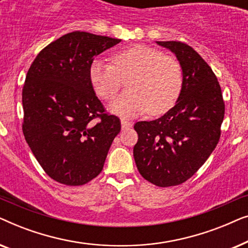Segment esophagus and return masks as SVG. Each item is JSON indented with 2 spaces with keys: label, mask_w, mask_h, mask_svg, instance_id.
<instances>
[{
  "label": "esophagus",
  "mask_w": 248,
  "mask_h": 248,
  "mask_svg": "<svg viewBox=\"0 0 248 248\" xmlns=\"http://www.w3.org/2000/svg\"><path fill=\"white\" fill-rule=\"evenodd\" d=\"M121 124H122V130H127V128L132 127V125H133L132 122L126 121V120H121Z\"/></svg>",
  "instance_id": "1"
}]
</instances>
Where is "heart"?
Returning a JSON list of instances; mask_svg holds the SVG:
<instances>
[{
  "mask_svg": "<svg viewBox=\"0 0 248 248\" xmlns=\"http://www.w3.org/2000/svg\"><path fill=\"white\" fill-rule=\"evenodd\" d=\"M128 93L109 105V110L122 117H133L149 110L165 113L174 106L183 88V71L174 57L147 45H134L113 56V64L94 60L89 67V80L94 93L111 100L121 90L123 80Z\"/></svg>",
  "mask_w": 248,
  "mask_h": 248,
  "instance_id": "heart-1",
  "label": "heart"
}]
</instances>
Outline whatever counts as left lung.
Wrapping results in <instances>:
<instances>
[{
	"instance_id": "left-lung-1",
	"label": "left lung",
	"mask_w": 248,
	"mask_h": 248,
	"mask_svg": "<svg viewBox=\"0 0 248 248\" xmlns=\"http://www.w3.org/2000/svg\"><path fill=\"white\" fill-rule=\"evenodd\" d=\"M177 57L183 88L175 106L155 121L134 125L133 148L142 177L159 186L179 185L204 164L220 139L225 103L220 84L208 63L181 42H157Z\"/></svg>"
}]
</instances>
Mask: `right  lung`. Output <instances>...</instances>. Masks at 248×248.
<instances>
[{"mask_svg": "<svg viewBox=\"0 0 248 248\" xmlns=\"http://www.w3.org/2000/svg\"><path fill=\"white\" fill-rule=\"evenodd\" d=\"M120 42L86 31L66 33L47 45L27 73L23 135L46 174L61 184L79 186L97 177L120 133V118L105 113L89 80L94 56Z\"/></svg>", "mask_w": 248, "mask_h": 248, "instance_id": "1", "label": "right lung"}]
</instances>
